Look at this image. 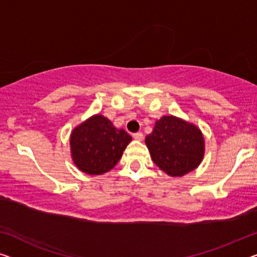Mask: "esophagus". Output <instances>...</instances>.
<instances>
[{
	"mask_svg": "<svg viewBox=\"0 0 257 257\" xmlns=\"http://www.w3.org/2000/svg\"><path fill=\"white\" fill-rule=\"evenodd\" d=\"M133 137H134V139H135L136 141H143V139H144L143 134H142V133H136V134H134Z\"/></svg>",
	"mask_w": 257,
	"mask_h": 257,
	"instance_id": "1",
	"label": "esophagus"
}]
</instances>
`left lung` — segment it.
Here are the masks:
<instances>
[{
	"instance_id": "obj_1",
	"label": "left lung",
	"mask_w": 257,
	"mask_h": 257,
	"mask_svg": "<svg viewBox=\"0 0 257 257\" xmlns=\"http://www.w3.org/2000/svg\"><path fill=\"white\" fill-rule=\"evenodd\" d=\"M145 144L153 163L170 177H183L197 168L205 151L200 128L174 115L157 120Z\"/></svg>"
}]
</instances>
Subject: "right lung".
<instances>
[{
  "instance_id": "right-lung-1",
  "label": "right lung",
  "mask_w": 257,
  "mask_h": 257,
  "mask_svg": "<svg viewBox=\"0 0 257 257\" xmlns=\"http://www.w3.org/2000/svg\"><path fill=\"white\" fill-rule=\"evenodd\" d=\"M132 140L124 129H117L104 115L94 114L71 132L72 162L84 173L101 175L116 165Z\"/></svg>"
}]
</instances>
